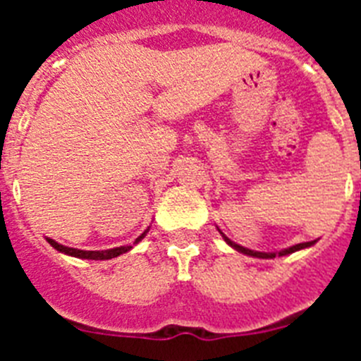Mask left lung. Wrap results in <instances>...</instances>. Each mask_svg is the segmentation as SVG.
Here are the masks:
<instances>
[{
	"label": "left lung",
	"instance_id": "8db88e82",
	"mask_svg": "<svg viewBox=\"0 0 361 361\" xmlns=\"http://www.w3.org/2000/svg\"><path fill=\"white\" fill-rule=\"evenodd\" d=\"M216 229H219V228H216ZM219 233H220V235H222V238H224V240H226V244L231 245L233 250L238 251V253L247 255V257H255V258H275V257H286V255H291V253H295V251H300V250H307V247H311V245L317 244V240L302 242V244H295V245H291V247H286V250H282V251H276V253H264V251H253V250H247V247H244V245L237 244V242H233L231 238L226 237L224 233L220 231V229H219Z\"/></svg>",
	"mask_w": 361,
	"mask_h": 361
}]
</instances>
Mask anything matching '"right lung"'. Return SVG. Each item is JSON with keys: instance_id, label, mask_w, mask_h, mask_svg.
I'll return each mask as SVG.
<instances>
[{"instance_id": "add662e5", "label": "right lung", "mask_w": 361, "mask_h": 361, "mask_svg": "<svg viewBox=\"0 0 361 361\" xmlns=\"http://www.w3.org/2000/svg\"><path fill=\"white\" fill-rule=\"evenodd\" d=\"M149 231L148 229H145V233H141L139 237L135 238V242H133L132 245H121V247H114V250H103V251H85V250H75V247H68V245H63L59 244V242H56L54 238H49L47 237V242H49L50 245H52L54 250H57L59 253H65L68 255V257H75V258H86V260H110V258H116L119 257V255L123 253H128L130 250H132L133 245L139 244V242L142 240V238L146 237V233Z\"/></svg>"}]
</instances>
